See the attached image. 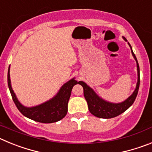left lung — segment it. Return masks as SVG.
I'll return each mask as SVG.
<instances>
[{"label": "left lung", "instance_id": "1", "mask_svg": "<svg viewBox=\"0 0 152 152\" xmlns=\"http://www.w3.org/2000/svg\"><path fill=\"white\" fill-rule=\"evenodd\" d=\"M123 38L125 41L127 42V39L125 37L123 36ZM128 44L129 45L130 49H131L132 55L133 56L134 59L136 61L138 80H137L135 91L126 100L121 102V103H112V102L107 101V100L100 97L85 82H84V81H79L78 82V84H80L84 88V95L85 100H87V103H88L89 111L91 114H93L94 116H96V117L102 118V119H110V118L116 117V116H119L123 112H125L127 109L129 108L132 105V103H134L135 98H136L138 91H139V84H140V71H139V65L136 57L133 53V51H132L130 44L129 42Z\"/></svg>", "mask_w": 152, "mask_h": 152}]
</instances>
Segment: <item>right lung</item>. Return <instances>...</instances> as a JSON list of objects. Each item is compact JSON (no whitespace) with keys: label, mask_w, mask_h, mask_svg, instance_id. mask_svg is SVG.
<instances>
[{"label":"right lung","mask_w":152,"mask_h":152,"mask_svg":"<svg viewBox=\"0 0 152 152\" xmlns=\"http://www.w3.org/2000/svg\"><path fill=\"white\" fill-rule=\"evenodd\" d=\"M8 88L12 98L20 112L26 117L34 121L42 123H52L59 121L66 116L68 112V103L71 96L72 88L77 84L75 77L64 83L59 91L50 100L34 107H25L19 101L11 86L10 76V66L7 73Z\"/></svg>","instance_id":"obj_1"}]
</instances>
